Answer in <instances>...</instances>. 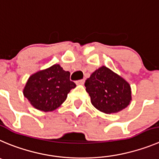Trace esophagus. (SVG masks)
Returning <instances> with one entry per match:
<instances>
[{
  "instance_id": "34e87169",
  "label": "esophagus",
  "mask_w": 159,
  "mask_h": 159,
  "mask_svg": "<svg viewBox=\"0 0 159 159\" xmlns=\"http://www.w3.org/2000/svg\"><path fill=\"white\" fill-rule=\"evenodd\" d=\"M84 83V79H81V80H78V81H76L77 84H83Z\"/></svg>"
}]
</instances>
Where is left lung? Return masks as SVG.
I'll use <instances>...</instances> for the list:
<instances>
[{
  "mask_svg": "<svg viewBox=\"0 0 159 159\" xmlns=\"http://www.w3.org/2000/svg\"><path fill=\"white\" fill-rule=\"evenodd\" d=\"M84 86L92 104L105 114L118 113L132 100L128 81L105 66L96 70L85 81Z\"/></svg>",
  "mask_w": 159,
  "mask_h": 159,
  "instance_id": "obj_1",
  "label": "left lung"
}]
</instances>
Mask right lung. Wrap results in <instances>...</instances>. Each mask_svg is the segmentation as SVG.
Masks as SVG:
<instances>
[{
    "label": "right lung",
    "mask_w": 159,
    "mask_h": 159,
    "mask_svg": "<svg viewBox=\"0 0 159 159\" xmlns=\"http://www.w3.org/2000/svg\"><path fill=\"white\" fill-rule=\"evenodd\" d=\"M70 75L59 64L38 71L28 78L23 95L36 109L44 112L54 111L76 87L75 83L70 80Z\"/></svg>",
    "instance_id": "1"
}]
</instances>
